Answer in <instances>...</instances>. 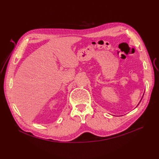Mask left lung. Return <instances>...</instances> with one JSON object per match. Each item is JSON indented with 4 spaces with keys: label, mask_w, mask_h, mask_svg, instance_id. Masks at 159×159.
Here are the masks:
<instances>
[{
    "label": "left lung",
    "mask_w": 159,
    "mask_h": 159,
    "mask_svg": "<svg viewBox=\"0 0 159 159\" xmlns=\"http://www.w3.org/2000/svg\"><path fill=\"white\" fill-rule=\"evenodd\" d=\"M143 95H144V94H143ZM141 101H140V102H141ZM140 102H139V103H140ZM139 104H138V105H137V106H138V105H139Z\"/></svg>",
    "instance_id": "8db88e82"
}]
</instances>
